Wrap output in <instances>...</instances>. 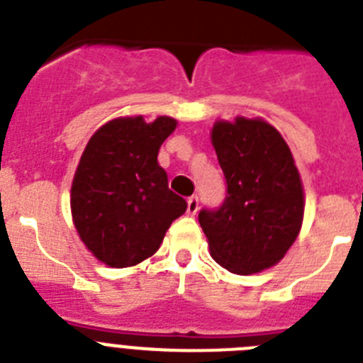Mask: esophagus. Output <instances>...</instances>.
Instances as JSON below:
<instances>
[{
    "instance_id": "1",
    "label": "esophagus",
    "mask_w": 363,
    "mask_h": 363,
    "mask_svg": "<svg viewBox=\"0 0 363 363\" xmlns=\"http://www.w3.org/2000/svg\"><path fill=\"white\" fill-rule=\"evenodd\" d=\"M197 212H199V197H197V195H191L190 199H188V213H190V216H195Z\"/></svg>"
}]
</instances>
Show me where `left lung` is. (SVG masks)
Instances as JSON below:
<instances>
[{
	"label": "left lung",
	"instance_id": "1",
	"mask_svg": "<svg viewBox=\"0 0 363 363\" xmlns=\"http://www.w3.org/2000/svg\"><path fill=\"white\" fill-rule=\"evenodd\" d=\"M212 144L226 179L219 208L199 223L213 259L234 274H256L281 259L303 220V186L276 128L259 118L216 122Z\"/></svg>",
	"mask_w": 363,
	"mask_h": 363
}]
</instances>
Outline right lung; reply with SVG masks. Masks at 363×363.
I'll list each match as a JSON object with an SVG mask.
<instances>
[{
  "instance_id": "right-lung-1",
  "label": "right lung",
  "mask_w": 363,
  "mask_h": 363,
  "mask_svg": "<svg viewBox=\"0 0 363 363\" xmlns=\"http://www.w3.org/2000/svg\"><path fill=\"white\" fill-rule=\"evenodd\" d=\"M177 122L143 116L107 122L89 138L71 188L78 235L102 263L124 269L159 250L166 230L186 212L157 162Z\"/></svg>"
}]
</instances>
